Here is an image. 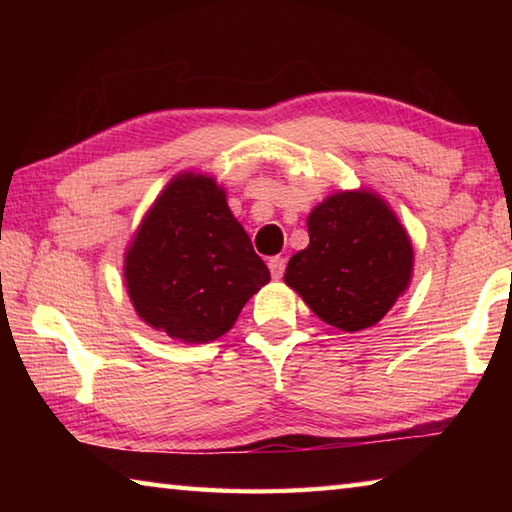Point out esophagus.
Segmentation results:
<instances>
[{
    "label": "esophagus",
    "mask_w": 512,
    "mask_h": 512,
    "mask_svg": "<svg viewBox=\"0 0 512 512\" xmlns=\"http://www.w3.org/2000/svg\"><path fill=\"white\" fill-rule=\"evenodd\" d=\"M284 266H287V259H284V257L268 259V268H271V275L275 277V280H280V277L284 275Z\"/></svg>",
    "instance_id": "obj_1"
}]
</instances>
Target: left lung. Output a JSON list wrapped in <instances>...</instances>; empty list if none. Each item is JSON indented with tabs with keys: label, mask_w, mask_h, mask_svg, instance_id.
<instances>
[{
	"label": "left lung",
	"mask_w": 512,
	"mask_h": 512,
	"mask_svg": "<svg viewBox=\"0 0 512 512\" xmlns=\"http://www.w3.org/2000/svg\"><path fill=\"white\" fill-rule=\"evenodd\" d=\"M307 230L284 282L341 332L377 325L413 277L411 237L391 205L372 189H341L309 212Z\"/></svg>",
	"instance_id": "1"
}]
</instances>
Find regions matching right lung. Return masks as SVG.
<instances>
[{
  "instance_id": "add662e5",
  "label": "right lung",
  "mask_w": 512,
  "mask_h": 512,
  "mask_svg": "<svg viewBox=\"0 0 512 512\" xmlns=\"http://www.w3.org/2000/svg\"><path fill=\"white\" fill-rule=\"evenodd\" d=\"M207 173L171 178L137 225L124 284L146 325L183 343L216 341L271 273Z\"/></svg>"
}]
</instances>
